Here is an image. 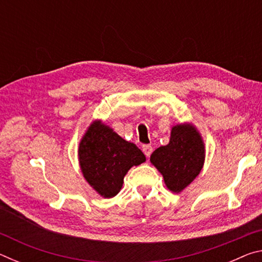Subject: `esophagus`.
<instances>
[{
	"instance_id": "esophagus-1",
	"label": "esophagus",
	"mask_w": 262,
	"mask_h": 262,
	"mask_svg": "<svg viewBox=\"0 0 262 262\" xmlns=\"http://www.w3.org/2000/svg\"><path fill=\"white\" fill-rule=\"evenodd\" d=\"M142 150H143V152H144L145 156L150 157V155H151L154 149H152L151 145H143V147H142Z\"/></svg>"
}]
</instances>
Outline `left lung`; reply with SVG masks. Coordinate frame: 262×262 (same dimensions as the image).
<instances>
[{"mask_svg":"<svg viewBox=\"0 0 262 262\" xmlns=\"http://www.w3.org/2000/svg\"><path fill=\"white\" fill-rule=\"evenodd\" d=\"M205 157L201 134L192 123L185 122L172 127L168 144L155 150L150 162L162 173L166 187L178 194L200 173Z\"/></svg>","mask_w":262,"mask_h":262,"instance_id":"1","label":"left lung"}]
</instances>
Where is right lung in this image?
I'll return each instance as SVG.
<instances>
[{
	"label": "right lung",
	"mask_w": 262,
	"mask_h": 262,
	"mask_svg": "<svg viewBox=\"0 0 262 262\" xmlns=\"http://www.w3.org/2000/svg\"><path fill=\"white\" fill-rule=\"evenodd\" d=\"M78 162L88 184L100 196L110 199L120 192L130 167L144 163L145 156L110 126L95 120L79 141Z\"/></svg>",
	"instance_id": "add662e5"
}]
</instances>
